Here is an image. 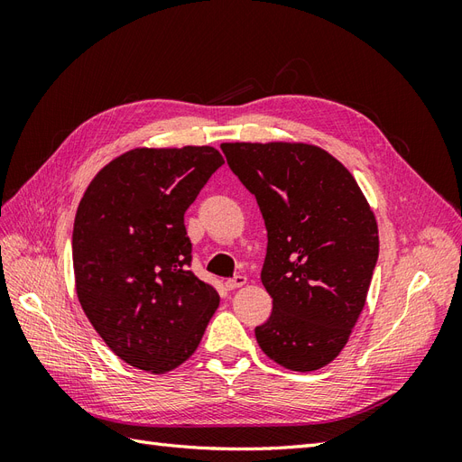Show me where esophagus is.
Listing matches in <instances>:
<instances>
[{
  "mask_svg": "<svg viewBox=\"0 0 462 462\" xmlns=\"http://www.w3.org/2000/svg\"><path fill=\"white\" fill-rule=\"evenodd\" d=\"M243 285H246V277L245 275H235L233 279H227V282H226L227 291H235V289H239Z\"/></svg>",
  "mask_w": 462,
  "mask_h": 462,
  "instance_id": "1",
  "label": "esophagus"
}]
</instances>
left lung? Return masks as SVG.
<instances>
[{"mask_svg": "<svg viewBox=\"0 0 462 462\" xmlns=\"http://www.w3.org/2000/svg\"><path fill=\"white\" fill-rule=\"evenodd\" d=\"M268 229L262 283L273 299L254 329L262 351L292 372L339 356L365 309L380 253L375 216L331 153L304 143H223Z\"/></svg>", "mask_w": 462, "mask_h": 462, "instance_id": "1", "label": "left lung"}]
</instances>
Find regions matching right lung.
<instances>
[{
  "mask_svg": "<svg viewBox=\"0 0 462 462\" xmlns=\"http://www.w3.org/2000/svg\"><path fill=\"white\" fill-rule=\"evenodd\" d=\"M212 146L134 148L102 167L73 227L79 302L127 365L165 374L197 351L217 291L194 275L187 208L221 167Z\"/></svg>",
  "mask_w": 462,
  "mask_h": 462,
  "instance_id": "right-lung-1",
  "label": "right lung"
}]
</instances>
